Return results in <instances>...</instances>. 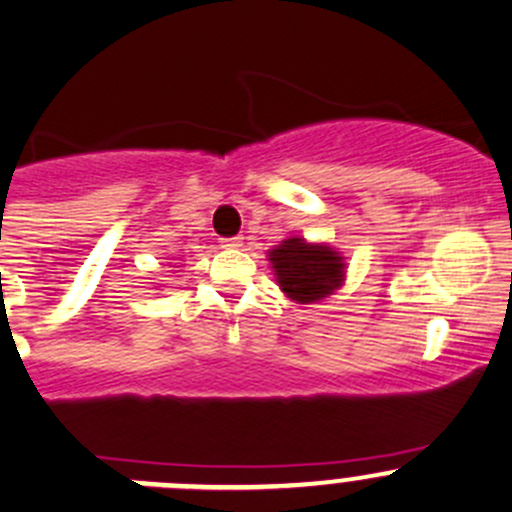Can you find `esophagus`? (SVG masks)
Returning a JSON list of instances; mask_svg holds the SVG:
<instances>
[{"label": "esophagus", "instance_id": "obj_1", "mask_svg": "<svg viewBox=\"0 0 512 512\" xmlns=\"http://www.w3.org/2000/svg\"><path fill=\"white\" fill-rule=\"evenodd\" d=\"M242 245V237H225L222 240V247H227V250H235V247Z\"/></svg>", "mask_w": 512, "mask_h": 512}]
</instances>
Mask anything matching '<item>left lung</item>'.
<instances>
[{
  "instance_id": "left-lung-1",
  "label": "left lung",
  "mask_w": 512,
  "mask_h": 512,
  "mask_svg": "<svg viewBox=\"0 0 512 512\" xmlns=\"http://www.w3.org/2000/svg\"><path fill=\"white\" fill-rule=\"evenodd\" d=\"M267 255L280 290L300 305H310L332 295L345 280V257L330 245L287 237Z\"/></svg>"
}]
</instances>
